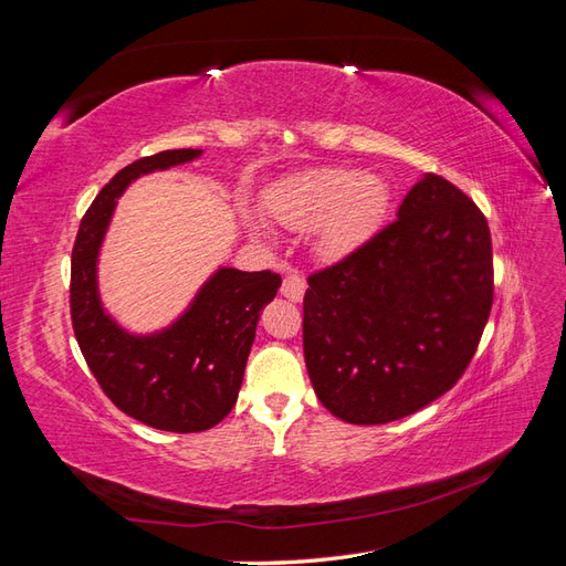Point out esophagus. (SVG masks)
Instances as JSON below:
<instances>
[{
	"label": "esophagus",
	"mask_w": 566,
	"mask_h": 566,
	"mask_svg": "<svg viewBox=\"0 0 566 566\" xmlns=\"http://www.w3.org/2000/svg\"><path fill=\"white\" fill-rule=\"evenodd\" d=\"M304 290H306V283L300 276V271L287 269L285 276H283V283H281V295L287 297V300H293V302H300L304 297Z\"/></svg>",
	"instance_id": "esophagus-1"
}]
</instances>
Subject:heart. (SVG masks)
Masks as SVG:
<instances>
[{
  "label": "heart",
  "mask_w": 566,
  "mask_h": 566,
  "mask_svg": "<svg viewBox=\"0 0 566 566\" xmlns=\"http://www.w3.org/2000/svg\"><path fill=\"white\" fill-rule=\"evenodd\" d=\"M387 205V186L375 175L347 167H323L273 191L271 217L293 229L318 227V245L337 256L364 243Z\"/></svg>",
  "instance_id": "obj_1"
}]
</instances>
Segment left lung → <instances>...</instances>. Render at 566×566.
I'll list each match as a JSON object with an SVG mask.
<instances>
[{"instance_id":"8db88e82","label":"left lung","mask_w":566,"mask_h":566,"mask_svg":"<svg viewBox=\"0 0 566 566\" xmlns=\"http://www.w3.org/2000/svg\"><path fill=\"white\" fill-rule=\"evenodd\" d=\"M304 358L321 403L352 424L406 418L468 370L493 304L484 212L427 175L397 219L310 273Z\"/></svg>"}]
</instances>
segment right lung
<instances>
[{"label": "right lung", "mask_w": 566, "mask_h": 566, "mask_svg": "<svg viewBox=\"0 0 566 566\" xmlns=\"http://www.w3.org/2000/svg\"><path fill=\"white\" fill-rule=\"evenodd\" d=\"M200 153L163 150L119 169L84 212L71 256L73 331L96 382L129 418L179 434L210 430L231 413L256 321L264 304L276 297L281 276L269 269H219L172 328L136 337L104 314L96 293V254L115 198L129 181Z\"/></svg>", "instance_id": "obj_1"}]
</instances>
